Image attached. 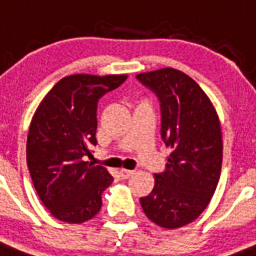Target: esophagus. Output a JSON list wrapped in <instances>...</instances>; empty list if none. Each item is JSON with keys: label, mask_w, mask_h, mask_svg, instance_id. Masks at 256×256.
I'll use <instances>...</instances> for the list:
<instances>
[{"label": "esophagus", "mask_w": 256, "mask_h": 256, "mask_svg": "<svg viewBox=\"0 0 256 256\" xmlns=\"http://www.w3.org/2000/svg\"><path fill=\"white\" fill-rule=\"evenodd\" d=\"M135 173V170H128V169H121L120 170V177L122 178V180H128V178L132 177V174Z\"/></svg>", "instance_id": "obj_1"}]
</instances>
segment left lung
I'll list each match as a JSON object with an SVG mask.
<instances>
[{
  "mask_svg": "<svg viewBox=\"0 0 256 256\" xmlns=\"http://www.w3.org/2000/svg\"><path fill=\"white\" fill-rule=\"evenodd\" d=\"M160 102L161 139L170 148L151 194L140 198L146 216L174 229L204 211L221 173L222 139L218 113L203 90L174 68L136 75Z\"/></svg>",
  "mask_w": 256,
  "mask_h": 256,
  "instance_id": "left-lung-1",
  "label": "left lung"
}]
</instances>
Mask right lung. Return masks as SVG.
<instances>
[{
	"instance_id": "right-lung-1",
	"label": "right lung",
	"mask_w": 256,
	"mask_h": 256,
	"mask_svg": "<svg viewBox=\"0 0 256 256\" xmlns=\"http://www.w3.org/2000/svg\"><path fill=\"white\" fill-rule=\"evenodd\" d=\"M128 75L65 76L38 105L27 138V165L42 204L56 218L80 224L102 208V192L113 177L84 161L98 144V100Z\"/></svg>"
}]
</instances>
